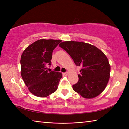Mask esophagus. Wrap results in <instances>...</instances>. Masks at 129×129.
<instances>
[{
	"instance_id": "1",
	"label": "esophagus",
	"mask_w": 129,
	"mask_h": 129,
	"mask_svg": "<svg viewBox=\"0 0 129 129\" xmlns=\"http://www.w3.org/2000/svg\"><path fill=\"white\" fill-rule=\"evenodd\" d=\"M68 74H69V73H68V72H67V73H63V75H65V76H67V75H68Z\"/></svg>"
}]
</instances>
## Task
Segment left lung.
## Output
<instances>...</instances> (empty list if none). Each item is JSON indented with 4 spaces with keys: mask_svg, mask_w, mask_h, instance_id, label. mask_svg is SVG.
<instances>
[{
    "mask_svg": "<svg viewBox=\"0 0 129 129\" xmlns=\"http://www.w3.org/2000/svg\"><path fill=\"white\" fill-rule=\"evenodd\" d=\"M59 46L70 55L77 66L82 67L73 90L85 99L99 95L110 79L111 68L105 54L95 46L81 42L67 41Z\"/></svg>",
    "mask_w": 129,
    "mask_h": 129,
    "instance_id": "obj_1",
    "label": "left lung"
}]
</instances>
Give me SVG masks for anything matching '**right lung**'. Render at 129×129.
Wrapping results in <instances>:
<instances>
[{"label": "right lung", "mask_w": 129, "mask_h": 129, "mask_svg": "<svg viewBox=\"0 0 129 129\" xmlns=\"http://www.w3.org/2000/svg\"><path fill=\"white\" fill-rule=\"evenodd\" d=\"M61 40L40 39L29 45L21 54V76L32 94L47 97L56 91L62 74L48 72L54 49Z\"/></svg>", "instance_id": "obj_1"}]
</instances>
